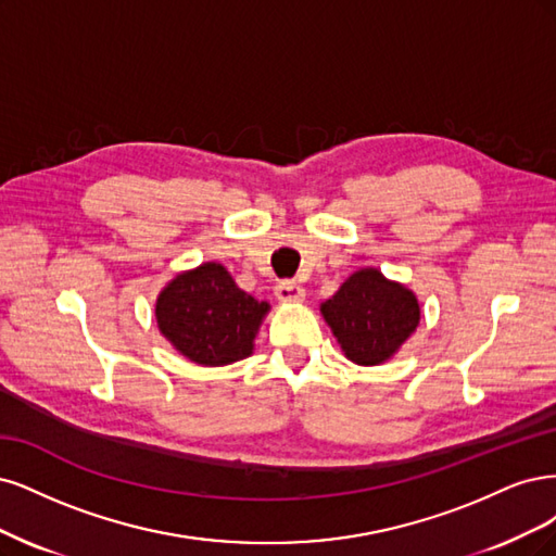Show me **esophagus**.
<instances>
[{"label": "esophagus", "mask_w": 556, "mask_h": 556, "mask_svg": "<svg viewBox=\"0 0 556 556\" xmlns=\"http://www.w3.org/2000/svg\"><path fill=\"white\" fill-rule=\"evenodd\" d=\"M275 295L281 302H300L304 298V289L295 281V279H281L275 286Z\"/></svg>", "instance_id": "obj_1"}]
</instances>
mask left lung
<instances>
[{
  "instance_id": "obj_1",
  "label": "left lung",
  "mask_w": 556,
  "mask_h": 556,
  "mask_svg": "<svg viewBox=\"0 0 556 556\" xmlns=\"http://www.w3.org/2000/svg\"><path fill=\"white\" fill-rule=\"evenodd\" d=\"M320 314L349 361L357 365L386 363L420 320L416 295L374 267L353 273L342 289L320 304Z\"/></svg>"
}]
</instances>
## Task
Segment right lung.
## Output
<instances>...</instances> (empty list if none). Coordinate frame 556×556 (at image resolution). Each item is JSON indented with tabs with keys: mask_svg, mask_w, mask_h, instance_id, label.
<instances>
[{
	"mask_svg": "<svg viewBox=\"0 0 556 556\" xmlns=\"http://www.w3.org/2000/svg\"><path fill=\"white\" fill-rule=\"evenodd\" d=\"M267 302H258L232 281L219 263H203L168 281L156 298L161 334L199 365H230L254 351Z\"/></svg>",
	"mask_w": 556,
	"mask_h": 556,
	"instance_id": "add662e5",
	"label": "right lung"
}]
</instances>
